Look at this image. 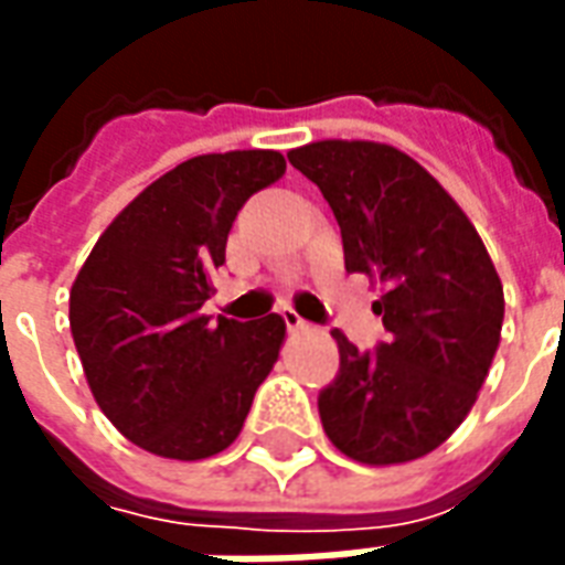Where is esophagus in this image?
I'll return each mask as SVG.
<instances>
[{"instance_id":"obj_1","label":"esophagus","mask_w":565,"mask_h":565,"mask_svg":"<svg viewBox=\"0 0 565 565\" xmlns=\"http://www.w3.org/2000/svg\"><path fill=\"white\" fill-rule=\"evenodd\" d=\"M281 318H284V327H287V330H294V332L308 330V323H306V320H302V318H299V315H296L294 308H284Z\"/></svg>"}]
</instances>
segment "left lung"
I'll list each match as a JSON object with an SVG mask.
<instances>
[{
	"label": "left lung",
	"instance_id": "1",
	"mask_svg": "<svg viewBox=\"0 0 565 565\" xmlns=\"http://www.w3.org/2000/svg\"><path fill=\"white\" fill-rule=\"evenodd\" d=\"M320 186L342 230L344 269L384 284L387 342L360 351L342 332L339 375L320 391L335 448L369 466L436 450L487 379L505 315L481 235L433 174L375 141H315L287 153Z\"/></svg>",
	"mask_w": 565,
	"mask_h": 565
}]
</instances>
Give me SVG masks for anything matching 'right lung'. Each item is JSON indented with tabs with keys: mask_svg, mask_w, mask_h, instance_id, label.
I'll use <instances>...</instances> for the list:
<instances>
[{
	"mask_svg": "<svg viewBox=\"0 0 565 565\" xmlns=\"http://www.w3.org/2000/svg\"><path fill=\"white\" fill-rule=\"evenodd\" d=\"M284 169L278 150L174 166L117 214L72 284L68 323L93 396L150 454L205 460L230 448L278 360V315L242 323L202 306L235 214Z\"/></svg>",
	"mask_w": 565,
	"mask_h": 565,
	"instance_id": "right-lung-1",
	"label": "right lung"
}]
</instances>
